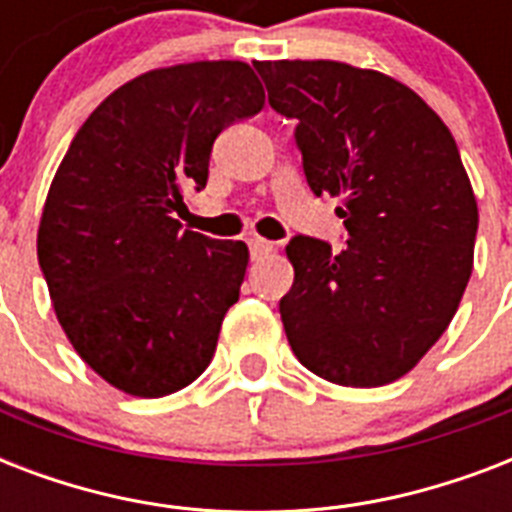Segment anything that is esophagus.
I'll list each match as a JSON object with an SVG mask.
<instances>
[{
    "label": "esophagus",
    "instance_id": "34e87169",
    "mask_svg": "<svg viewBox=\"0 0 512 512\" xmlns=\"http://www.w3.org/2000/svg\"><path fill=\"white\" fill-rule=\"evenodd\" d=\"M273 252V241H265V239H249V255L252 260H263Z\"/></svg>",
    "mask_w": 512,
    "mask_h": 512
}]
</instances>
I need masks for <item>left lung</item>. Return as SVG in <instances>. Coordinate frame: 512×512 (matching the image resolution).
Wrapping results in <instances>:
<instances>
[{"mask_svg":"<svg viewBox=\"0 0 512 512\" xmlns=\"http://www.w3.org/2000/svg\"><path fill=\"white\" fill-rule=\"evenodd\" d=\"M268 103L295 119L305 180L340 199L345 249L295 236L281 297L305 369L377 388L417 366L473 273L478 204L441 116L406 84L337 60H255Z\"/></svg>","mask_w":512,"mask_h":512,"instance_id":"obj_1","label":"left lung"}]
</instances>
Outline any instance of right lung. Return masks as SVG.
I'll return each instance as SVG.
<instances>
[{"mask_svg": "<svg viewBox=\"0 0 512 512\" xmlns=\"http://www.w3.org/2000/svg\"><path fill=\"white\" fill-rule=\"evenodd\" d=\"M265 92L241 60L154 68L111 92L71 140L36 255L74 350L108 385L162 398L209 366L247 273L244 241L183 231L212 143Z\"/></svg>", "mask_w": 512, "mask_h": 512, "instance_id": "add662e5", "label": "right lung"}]
</instances>
